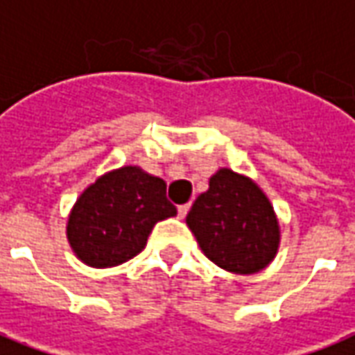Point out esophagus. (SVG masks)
<instances>
[{"mask_svg":"<svg viewBox=\"0 0 355 355\" xmlns=\"http://www.w3.org/2000/svg\"><path fill=\"white\" fill-rule=\"evenodd\" d=\"M188 209H190V205H178V218H184L188 215Z\"/></svg>","mask_w":355,"mask_h":355,"instance_id":"obj_1","label":"esophagus"}]
</instances>
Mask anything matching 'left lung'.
<instances>
[{"instance_id":"1","label":"left lung","mask_w":355,"mask_h":355,"mask_svg":"<svg viewBox=\"0 0 355 355\" xmlns=\"http://www.w3.org/2000/svg\"><path fill=\"white\" fill-rule=\"evenodd\" d=\"M186 224L209 261L239 275L266 268L282 239L266 193L249 177L226 167L209 178L207 192L196 198Z\"/></svg>"}]
</instances>
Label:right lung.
Wrapping results in <instances>:
<instances>
[{"label": "right lung", "mask_w": 355, "mask_h": 355, "mask_svg": "<svg viewBox=\"0 0 355 355\" xmlns=\"http://www.w3.org/2000/svg\"><path fill=\"white\" fill-rule=\"evenodd\" d=\"M165 180L137 165L108 171L73 203L66 238L73 254L93 268L131 261L146 247L159 220L177 215L165 196Z\"/></svg>", "instance_id": "right-lung-1"}]
</instances>
